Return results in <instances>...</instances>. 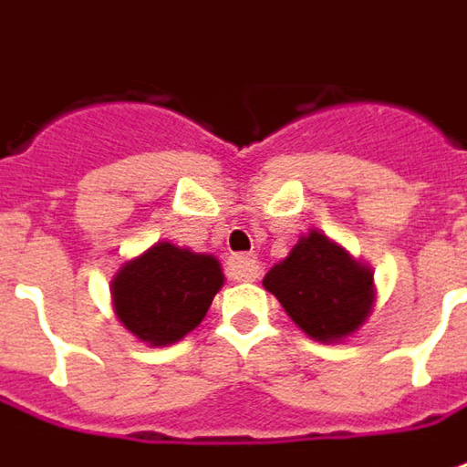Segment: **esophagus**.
I'll return each instance as SVG.
<instances>
[{"instance_id": "esophagus-1", "label": "esophagus", "mask_w": 467, "mask_h": 467, "mask_svg": "<svg viewBox=\"0 0 467 467\" xmlns=\"http://www.w3.org/2000/svg\"><path fill=\"white\" fill-rule=\"evenodd\" d=\"M228 275L234 280H254L260 275V262L254 254H234L228 260Z\"/></svg>"}]
</instances>
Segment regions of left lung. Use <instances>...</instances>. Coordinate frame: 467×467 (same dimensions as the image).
<instances>
[{
	"instance_id": "left-lung-1",
	"label": "left lung",
	"mask_w": 467,
	"mask_h": 467,
	"mask_svg": "<svg viewBox=\"0 0 467 467\" xmlns=\"http://www.w3.org/2000/svg\"><path fill=\"white\" fill-rule=\"evenodd\" d=\"M262 285L314 340L332 343L358 330L374 306V273L325 234L309 231Z\"/></svg>"
}]
</instances>
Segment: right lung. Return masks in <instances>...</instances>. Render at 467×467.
Instances as JSON below:
<instances>
[{
    "mask_svg": "<svg viewBox=\"0 0 467 467\" xmlns=\"http://www.w3.org/2000/svg\"><path fill=\"white\" fill-rule=\"evenodd\" d=\"M223 285L221 262L169 242L124 262L111 280L119 322L150 346H171L192 332Z\"/></svg>",
    "mask_w": 467,
    "mask_h": 467,
    "instance_id": "right-lung-1",
    "label": "right lung"
}]
</instances>
